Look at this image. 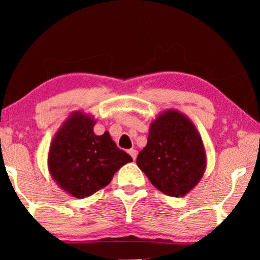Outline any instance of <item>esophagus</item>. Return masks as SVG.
Wrapping results in <instances>:
<instances>
[{"instance_id": "1", "label": "esophagus", "mask_w": 260, "mask_h": 260, "mask_svg": "<svg viewBox=\"0 0 260 260\" xmlns=\"http://www.w3.org/2000/svg\"><path fill=\"white\" fill-rule=\"evenodd\" d=\"M129 154L131 157H133L134 161L137 158V150H135V149H131V150H129Z\"/></svg>"}]
</instances>
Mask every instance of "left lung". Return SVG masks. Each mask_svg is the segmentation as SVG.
<instances>
[{
  "instance_id": "8db88e82",
  "label": "left lung",
  "mask_w": 260,
  "mask_h": 260,
  "mask_svg": "<svg viewBox=\"0 0 260 260\" xmlns=\"http://www.w3.org/2000/svg\"><path fill=\"white\" fill-rule=\"evenodd\" d=\"M136 163L163 194L184 197L205 173L202 138L188 117L176 110H167L152 120L147 145Z\"/></svg>"
}]
</instances>
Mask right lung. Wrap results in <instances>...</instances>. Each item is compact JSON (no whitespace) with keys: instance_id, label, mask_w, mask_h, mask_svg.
I'll list each match as a JSON object with an SVG mask.
<instances>
[{"instance_id":"obj_1","label":"right lung","mask_w":260,"mask_h":260,"mask_svg":"<svg viewBox=\"0 0 260 260\" xmlns=\"http://www.w3.org/2000/svg\"><path fill=\"white\" fill-rule=\"evenodd\" d=\"M92 116L76 111L53 138L48 152V169L53 180L77 199L94 194L111 182L113 175L133 158L120 150L108 131L93 133Z\"/></svg>"}]
</instances>
